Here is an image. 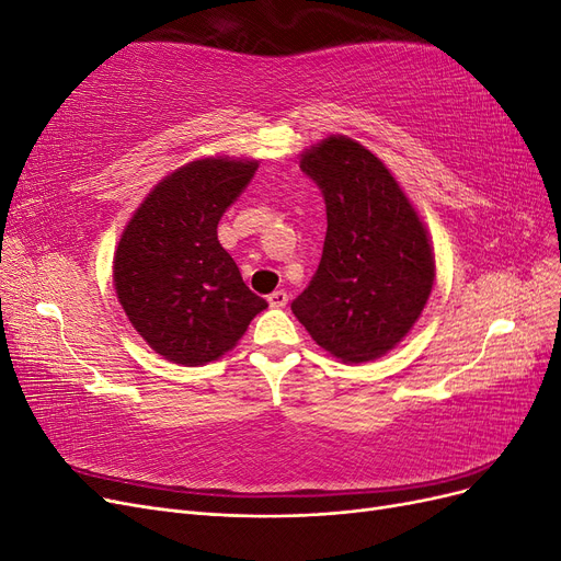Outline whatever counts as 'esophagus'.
Instances as JSON below:
<instances>
[{
  "mask_svg": "<svg viewBox=\"0 0 561 561\" xmlns=\"http://www.w3.org/2000/svg\"><path fill=\"white\" fill-rule=\"evenodd\" d=\"M268 304H271V307H274V309H283L285 304H287V293H285V290L271 293V295H268Z\"/></svg>",
  "mask_w": 561,
  "mask_h": 561,
  "instance_id": "obj_1",
  "label": "esophagus"
}]
</instances>
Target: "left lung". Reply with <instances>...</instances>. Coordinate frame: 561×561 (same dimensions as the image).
<instances>
[{
	"instance_id": "left-lung-1",
	"label": "left lung",
	"mask_w": 561,
	"mask_h": 561,
	"mask_svg": "<svg viewBox=\"0 0 561 561\" xmlns=\"http://www.w3.org/2000/svg\"><path fill=\"white\" fill-rule=\"evenodd\" d=\"M299 165L325 196L328 233L293 313L336 360H377L410 334L428 304V229L388 165L358 140L328 135L301 151Z\"/></svg>"
}]
</instances>
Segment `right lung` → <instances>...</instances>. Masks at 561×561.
I'll list each match as a JSON object with an SVG mask.
<instances>
[{"instance_id": "add662e5", "label": "right lung", "mask_w": 561, "mask_h": 561, "mask_svg": "<svg viewBox=\"0 0 561 561\" xmlns=\"http://www.w3.org/2000/svg\"><path fill=\"white\" fill-rule=\"evenodd\" d=\"M257 165L231 157L180 165L135 208L116 243V299L147 346L175 365L222 358L268 307L217 241L219 217Z\"/></svg>"}]
</instances>
